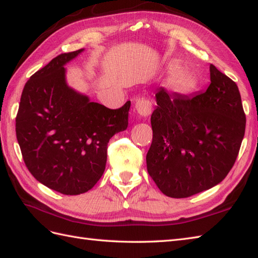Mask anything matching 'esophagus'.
<instances>
[{
  "label": "esophagus",
  "instance_id": "esophagus-1",
  "mask_svg": "<svg viewBox=\"0 0 258 258\" xmlns=\"http://www.w3.org/2000/svg\"><path fill=\"white\" fill-rule=\"evenodd\" d=\"M135 109L140 116L147 117L150 116L153 111V103L149 100V98L141 97L139 100H136Z\"/></svg>",
  "mask_w": 258,
  "mask_h": 258
}]
</instances>
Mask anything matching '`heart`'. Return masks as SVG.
Masks as SVG:
<instances>
[{"instance_id": "b5f03b06", "label": "heart", "mask_w": 258, "mask_h": 258, "mask_svg": "<svg viewBox=\"0 0 258 258\" xmlns=\"http://www.w3.org/2000/svg\"><path fill=\"white\" fill-rule=\"evenodd\" d=\"M191 79L190 74L188 73H179L176 75V78L174 79V84L178 85V86H187L191 83Z\"/></svg>"}]
</instances>
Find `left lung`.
<instances>
[{
  "instance_id": "1",
  "label": "left lung",
  "mask_w": 258,
  "mask_h": 258,
  "mask_svg": "<svg viewBox=\"0 0 258 258\" xmlns=\"http://www.w3.org/2000/svg\"><path fill=\"white\" fill-rule=\"evenodd\" d=\"M211 84L188 97L161 87L151 116L147 172L163 194L185 199L227 176L245 134L246 116L236 83L210 67Z\"/></svg>"
}]
</instances>
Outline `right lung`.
Returning a JSON list of instances; mask_svg holds the SVG:
<instances>
[{"instance_id": "right-lung-1", "label": "right lung", "mask_w": 258, "mask_h": 258, "mask_svg": "<svg viewBox=\"0 0 258 258\" xmlns=\"http://www.w3.org/2000/svg\"><path fill=\"white\" fill-rule=\"evenodd\" d=\"M82 51L59 54L31 76L15 118L27 169L64 195L85 193L97 183L105 169L108 141L128 125L130 101L111 109L65 83L63 65Z\"/></svg>"}]
</instances>
